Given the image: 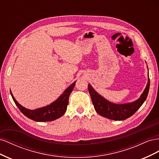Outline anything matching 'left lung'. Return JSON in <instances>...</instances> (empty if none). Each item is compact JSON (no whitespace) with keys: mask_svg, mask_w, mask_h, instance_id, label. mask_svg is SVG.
I'll use <instances>...</instances> for the list:
<instances>
[{"mask_svg":"<svg viewBox=\"0 0 159 159\" xmlns=\"http://www.w3.org/2000/svg\"><path fill=\"white\" fill-rule=\"evenodd\" d=\"M150 80L148 78V83L140 98L135 102L125 104H115L108 102L96 92L89 84L88 90L94 108L98 114L109 119L121 121L132 116L141 107L147 98Z\"/></svg>","mask_w":159,"mask_h":159,"instance_id":"left-lung-1","label":"left lung"}]
</instances>
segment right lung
Wrapping results in <instances>:
<instances>
[{
	"label": "right lung",
	"mask_w": 159,
	"mask_h": 159,
	"mask_svg": "<svg viewBox=\"0 0 159 159\" xmlns=\"http://www.w3.org/2000/svg\"><path fill=\"white\" fill-rule=\"evenodd\" d=\"M75 84V81L69 86L65 90L64 93L61 95L60 98L54 103L48 105V106L36 109L35 110H30L22 107L14 99L11 91V94L16 106L26 117L38 122L52 121L61 117L66 113L67 106H68L69 102L70 95L73 90Z\"/></svg>",
	"instance_id": "obj_1"
}]
</instances>
